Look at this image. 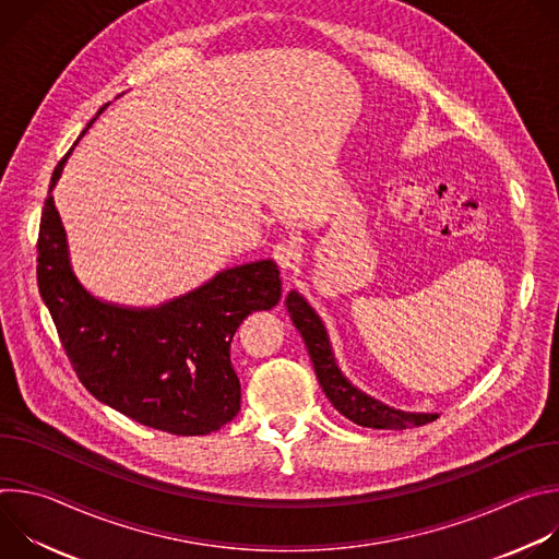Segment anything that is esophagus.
Returning a JSON list of instances; mask_svg holds the SVG:
<instances>
[{
    "mask_svg": "<svg viewBox=\"0 0 559 559\" xmlns=\"http://www.w3.org/2000/svg\"><path fill=\"white\" fill-rule=\"evenodd\" d=\"M274 261L283 272H292L300 263V254L292 243H278L274 246Z\"/></svg>",
    "mask_w": 559,
    "mask_h": 559,
    "instance_id": "34e87169",
    "label": "esophagus"
}]
</instances>
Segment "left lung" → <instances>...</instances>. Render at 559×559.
I'll return each instance as SVG.
<instances>
[{"mask_svg": "<svg viewBox=\"0 0 559 559\" xmlns=\"http://www.w3.org/2000/svg\"><path fill=\"white\" fill-rule=\"evenodd\" d=\"M285 307L289 311L294 328L300 332L305 341L316 378L321 382L325 395L330 397V403L336 407L338 414L369 429H407L409 425L418 427L438 418V414H414V412L389 407L380 403L378 397L358 389L341 371L332 352L330 334L321 321V316L316 313V309L307 302V298L296 289H292L285 298Z\"/></svg>", "mask_w": 559, "mask_h": 559, "instance_id": "1", "label": "left lung"}]
</instances>
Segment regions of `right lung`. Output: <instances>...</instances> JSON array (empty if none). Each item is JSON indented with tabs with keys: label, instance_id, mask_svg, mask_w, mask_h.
Segmentation results:
<instances>
[{
	"label": "right lung",
	"instance_id": "add662e5",
	"mask_svg": "<svg viewBox=\"0 0 559 559\" xmlns=\"http://www.w3.org/2000/svg\"><path fill=\"white\" fill-rule=\"evenodd\" d=\"M70 152L52 173L41 212L37 285L72 369L99 403L139 425L175 436L218 431L241 409L231 338L250 313L281 300L276 263L263 259L221 270L192 292L152 307L95 296L72 270L52 199Z\"/></svg>",
	"mask_w": 559,
	"mask_h": 559
}]
</instances>
